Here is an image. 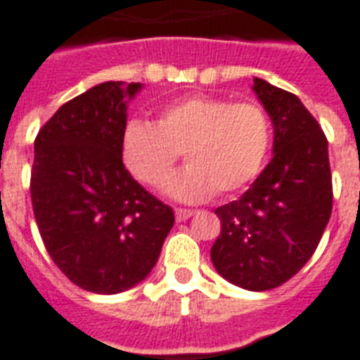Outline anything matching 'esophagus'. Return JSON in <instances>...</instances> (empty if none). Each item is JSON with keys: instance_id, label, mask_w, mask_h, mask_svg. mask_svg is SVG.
<instances>
[{"instance_id": "esophagus-1", "label": "esophagus", "mask_w": 360, "mask_h": 360, "mask_svg": "<svg viewBox=\"0 0 360 360\" xmlns=\"http://www.w3.org/2000/svg\"><path fill=\"white\" fill-rule=\"evenodd\" d=\"M193 213H195V212H193V210H187V207H176V210H174V215H176L178 222L187 221V219H189Z\"/></svg>"}]
</instances>
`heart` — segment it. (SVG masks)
I'll use <instances>...</instances> for the list:
<instances>
[{"label":"heart","mask_w":360,"mask_h":360,"mask_svg":"<svg viewBox=\"0 0 360 360\" xmlns=\"http://www.w3.org/2000/svg\"><path fill=\"white\" fill-rule=\"evenodd\" d=\"M272 143L266 110L212 95H184L158 110L156 121L132 120L121 132V162L138 182L162 186L180 153L187 167L165 184L169 197L206 200L245 189L261 173Z\"/></svg>","instance_id":"obj_1"}]
</instances>
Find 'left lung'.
I'll list each match as a JSON object with an SVG mask.
<instances>
[{
	"instance_id": "obj_1",
	"label": "left lung",
	"mask_w": 360,
	"mask_h": 360,
	"mask_svg": "<svg viewBox=\"0 0 360 360\" xmlns=\"http://www.w3.org/2000/svg\"><path fill=\"white\" fill-rule=\"evenodd\" d=\"M274 124V158L239 200L217 207V272L248 290L289 281L311 259L333 207L328 138L290 91L254 79Z\"/></svg>"
}]
</instances>
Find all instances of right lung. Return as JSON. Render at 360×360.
<instances>
[{"label":"right lung","mask_w":360,"mask_h":360,"mask_svg":"<svg viewBox=\"0 0 360 360\" xmlns=\"http://www.w3.org/2000/svg\"><path fill=\"white\" fill-rule=\"evenodd\" d=\"M139 82H103L56 110L34 139L31 200L41 240L71 283L130 289L158 261L173 210L121 162L127 103Z\"/></svg>","instance_id":"obj_1"}]
</instances>
